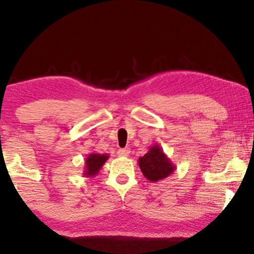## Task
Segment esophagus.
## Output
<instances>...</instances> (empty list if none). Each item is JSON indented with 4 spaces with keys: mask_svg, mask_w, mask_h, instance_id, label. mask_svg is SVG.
<instances>
[{
    "mask_svg": "<svg viewBox=\"0 0 254 254\" xmlns=\"http://www.w3.org/2000/svg\"><path fill=\"white\" fill-rule=\"evenodd\" d=\"M129 154H130L129 148H124V149H119V150H118V156H120V157H128Z\"/></svg>",
    "mask_w": 254,
    "mask_h": 254,
    "instance_id": "1",
    "label": "esophagus"
}]
</instances>
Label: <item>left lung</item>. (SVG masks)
<instances>
[{
    "instance_id": "8db88e82",
    "label": "left lung",
    "mask_w": 254,
    "mask_h": 254,
    "mask_svg": "<svg viewBox=\"0 0 254 254\" xmlns=\"http://www.w3.org/2000/svg\"><path fill=\"white\" fill-rule=\"evenodd\" d=\"M137 162L143 176L151 183L168 178L176 170V165L170 161L159 144L151 145L147 154L138 158Z\"/></svg>"
}]
</instances>
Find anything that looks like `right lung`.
<instances>
[{"mask_svg":"<svg viewBox=\"0 0 254 254\" xmlns=\"http://www.w3.org/2000/svg\"><path fill=\"white\" fill-rule=\"evenodd\" d=\"M110 156L107 154H97V152H91L88 155L85 159V166L83 176L86 178H93L98 175V172L102 169V166L105 164V162L109 159Z\"/></svg>","mask_w":254,"mask_h":254,"instance_id":"obj_1","label":"right lung"}]
</instances>
